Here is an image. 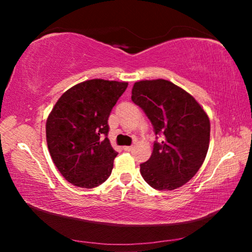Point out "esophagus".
<instances>
[{
    "label": "esophagus",
    "instance_id": "esophagus-1",
    "mask_svg": "<svg viewBox=\"0 0 252 252\" xmlns=\"http://www.w3.org/2000/svg\"><path fill=\"white\" fill-rule=\"evenodd\" d=\"M132 149H133V147L132 146H126V147H123V150L125 151H126V152H130V151H132Z\"/></svg>",
    "mask_w": 252,
    "mask_h": 252
}]
</instances>
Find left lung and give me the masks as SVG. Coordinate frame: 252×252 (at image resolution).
Masks as SVG:
<instances>
[{"instance_id":"8db88e82","label":"left lung","mask_w":252,"mask_h":252,"mask_svg":"<svg viewBox=\"0 0 252 252\" xmlns=\"http://www.w3.org/2000/svg\"><path fill=\"white\" fill-rule=\"evenodd\" d=\"M132 101L151 121L156 135L152 155L140 172L157 190H174L191 180L206 159L210 121L194 97L168 80H143L132 88ZM158 138V136H157Z\"/></svg>"}]
</instances>
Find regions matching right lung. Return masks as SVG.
<instances>
[{
  "label": "right lung",
  "instance_id": "1",
  "mask_svg": "<svg viewBox=\"0 0 252 252\" xmlns=\"http://www.w3.org/2000/svg\"><path fill=\"white\" fill-rule=\"evenodd\" d=\"M127 82L88 80L65 91L46 120V142L66 181L95 188L110 177L118 152L108 139V119Z\"/></svg>",
  "mask_w": 252,
  "mask_h": 252
}]
</instances>
